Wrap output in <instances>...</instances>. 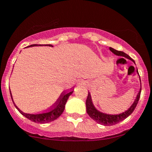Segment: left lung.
Masks as SVG:
<instances>
[{
	"label": "left lung",
	"instance_id": "left-lung-1",
	"mask_svg": "<svg viewBox=\"0 0 152 152\" xmlns=\"http://www.w3.org/2000/svg\"><path fill=\"white\" fill-rule=\"evenodd\" d=\"M110 50L112 53H113L114 54H115L116 56H122V57H124L126 58H128V59L131 60V61H133V63H135V61L130 57L128 55L126 54V53H123L122 51H118L116 50L113 49V48H110ZM136 72L138 74V69H136ZM139 76V74H138ZM140 79V76H139ZM141 81V79H140ZM141 88H140L139 91H138L137 96H136V98L135 99L134 102L132 104V105L128 108V110L123 112V113H121V114L118 115H110V114H106V113H102V112L99 111L98 110L96 109L94 104H93L92 99H91V94L89 92H88V96L86 98V112H87L88 115L90 116V118L91 119L94 120V121H96V123H99V124L103 125V126H113V125H115L117 123H120L121 121H123V120L126 119V118H128L131 113H133V110L136 108V105L138 104V102L139 100L140 95H141Z\"/></svg>",
	"mask_w": 152,
	"mask_h": 152
}]
</instances>
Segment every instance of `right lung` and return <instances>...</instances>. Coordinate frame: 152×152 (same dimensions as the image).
Segmentation results:
<instances>
[{
	"mask_svg": "<svg viewBox=\"0 0 152 152\" xmlns=\"http://www.w3.org/2000/svg\"><path fill=\"white\" fill-rule=\"evenodd\" d=\"M42 45L53 47L52 45H31L28 46V48H29V47ZM73 91H70V92L64 93V94H61V96H60V97L58 98L57 102H56V104H54V106H53L49 111L47 112V113H40V114H28V113H25L24 112H22L17 106L16 105V104H15L13 100V97L12 95H11V91H10V94H11V99H12L13 103H14V106L16 107V109L19 111V113H21L22 115L26 117V118H28V119L30 120L31 121H32V122L37 123H46L55 121V120H56L58 118H59V117L61 115L63 112L64 111L65 105H66V102H67L70 95L73 93Z\"/></svg>",
	"mask_w": 152,
	"mask_h": 152,
	"instance_id": "add662e5",
	"label": "right lung"
}]
</instances>
